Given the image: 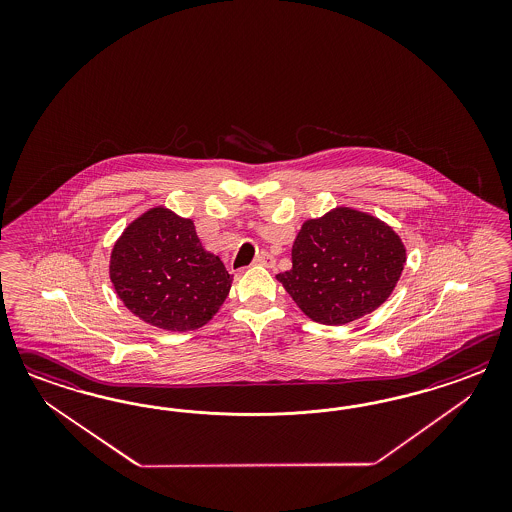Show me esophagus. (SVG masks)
<instances>
[{
  "label": "esophagus",
  "instance_id": "1",
  "mask_svg": "<svg viewBox=\"0 0 512 512\" xmlns=\"http://www.w3.org/2000/svg\"><path fill=\"white\" fill-rule=\"evenodd\" d=\"M253 263L259 264V266H266V268H272V266L276 264V259H274L270 253L263 251V253H259V255L255 257V261H253Z\"/></svg>",
  "mask_w": 512,
  "mask_h": 512
}]
</instances>
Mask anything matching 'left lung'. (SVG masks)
I'll return each mask as SVG.
<instances>
[{"label": "left lung", "instance_id": "left-lung-1", "mask_svg": "<svg viewBox=\"0 0 512 512\" xmlns=\"http://www.w3.org/2000/svg\"><path fill=\"white\" fill-rule=\"evenodd\" d=\"M291 257L276 278L296 306L315 323L347 325L392 295L405 248L381 219L340 206L302 225Z\"/></svg>", "mask_w": 512, "mask_h": 512}]
</instances>
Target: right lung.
Here are the masks:
<instances>
[{"label": "right lung", "instance_id": "right-lung-1", "mask_svg": "<svg viewBox=\"0 0 512 512\" xmlns=\"http://www.w3.org/2000/svg\"><path fill=\"white\" fill-rule=\"evenodd\" d=\"M109 274L127 310L171 332L206 325L233 283L221 259L202 248L193 221L163 206L127 225L110 253Z\"/></svg>", "mask_w": 512, "mask_h": 512}]
</instances>
